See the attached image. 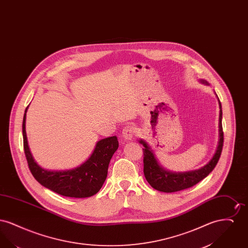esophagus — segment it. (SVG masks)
Returning a JSON list of instances; mask_svg holds the SVG:
<instances>
[{"label": "esophagus", "instance_id": "1", "mask_svg": "<svg viewBox=\"0 0 248 248\" xmlns=\"http://www.w3.org/2000/svg\"><path fill=\"white\" fill-rule=\"evenodd\" d=\"M135 135H136V127L134 125H131L128 124L126 126L124 127L123 129V139L125 140V141H129L132 140L134 138H135Z\"/></svg>", "mask_w": 248, "mask_h": 248}]
</instances>
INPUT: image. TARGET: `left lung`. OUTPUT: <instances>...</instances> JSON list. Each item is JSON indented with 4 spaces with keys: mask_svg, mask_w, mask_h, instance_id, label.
Returning <instances> with one entry per match:
<instances>
[{
    "mask_svg": "<svg viewBox=\"0 0 248 248\" xmlns=\"http://www.w3.org/2000/svg\"><path fill=\"white\" fill-rule=\"evenodd\" d=\"M202 83L207 84L208 83L202 80ZM219 104V122H218V142L217 147L216 150V153L214 154L212 159L200 169L189 171V172H183V173H174L163 168L160 164L158 163L156 157L154 156L153 151L148 146V144L143 140H140V143L144 146L143 153H144V176L146 177L149 184L159 191L164 192H175L178 190L188 189L201 180H202L204 177H207L211 172L215 166L217 164L219 157L222 152L223 147V130H222V109H221V103L218 100Z\"/></svg>",
    "mask_w": 248,
    "mask_h": 248,
    "instance_id": "1",
    "label": "left lung"
}]
</instances>
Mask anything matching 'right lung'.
Listing matches in <instances>:
<instances>
[{"label": "right lung", "instance_id": "obj_1", "mask_svg": "<svg viewBox=\"0 0 248 248\" xmlns=\"http://www.w3.org/2000/svg\"><path fill=\"white\" fill-rule=\"evenodd\" d=\"M22 124L24 152L32 176L44 187L60 195L71 198H86L99 191L108 175L112 155L119 147L116 136L96 142L91 156L78 167L66 171H48L38 165L30 151L26 135V113Z\"/></svg>", "mask_w": 248, "mask_h": 248}]
</instances>
